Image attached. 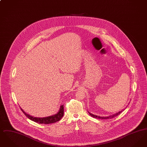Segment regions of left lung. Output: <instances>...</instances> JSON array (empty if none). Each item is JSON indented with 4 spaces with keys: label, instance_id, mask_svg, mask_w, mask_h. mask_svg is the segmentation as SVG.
Segmentation results:
<instances>
[{
    "label": "left lung",
    "instance_id": "1",
    "mask_svg": "<svg viewBox=\"0 0 147 147\" xmlns=\"http://www.w3.org/2000/svg\"><path fill=\"white\" fill-rule=\"evenodd\" d=\"M122 111H123V110H122ZM122 111H119V112H117V113H115V114H113V115H112L109 116H107V117H100V116H98L94 115H93V114H92V113H89V114L90 115V116H91L93 117H94V118L98 119H113V117H116V116H118L119 113H121V112H122Z\"/></svg>",
    "mask_w": 147,
    "mask_h": 147
}]
</instances>
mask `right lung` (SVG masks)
<instances>
[{"instance_id": "add662e5", "label": "right lung", "mask_w": 147, "mask_h": 147, "mask_svg": "<svg viewBox=\"0 0 147 147\" xmlns=\"http://www.w3.org/2000/svg\"><path fill=\"white\" fill-rule=\"evenodd\" d=\"M21 111L25 114V115L28 117V119L33 121H34L36 123H41V124H49V123H53L56 122L57 121H59L63 117V114H64V106L63 105L61 106V108L59 109V112H58L56 115H54L53 116H51L47 117H43V118H37V117H34L24 112L22 109H21Z\"/></svg>"}]
</instances>
